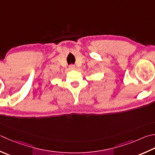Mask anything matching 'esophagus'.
Listing matches in <instances>:
<instances>
[{"mask_svg":"<svg viewBox=\"0 0 155 155\" xmlns=\"http://www.w3.org/2000/svg\"><path fill=\"white\" fill-rule=\"evenodd\" d=\"M69 69L70 70H74L75 69V66L74 65H70L69 66Z\"/></svg>","mask_w":155,"mask_h":155,"instance_id":"esophagus-1","label":"esophagus"}]
</instances>
